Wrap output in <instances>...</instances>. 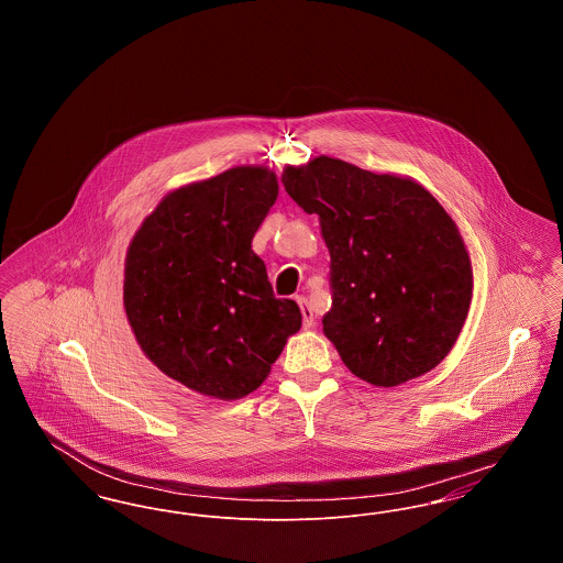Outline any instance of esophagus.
<instances>
[{"instance_id": "esophagus-1", "label": "esophagus", "mask_w": 563, "mask_h": 563, "mask_svg": "<svg viewBox=\"0 0 563 563\" xmlns=\"http://www.w3.org/2000/svg\"><path fill=\"white\" fill-rule=\"evenodd\" d=\"M297 303H299V310H301V317H303V327L310 329L314 324V312H312L308 299L306 297H297Z\"/></svg>"}]
</instances>
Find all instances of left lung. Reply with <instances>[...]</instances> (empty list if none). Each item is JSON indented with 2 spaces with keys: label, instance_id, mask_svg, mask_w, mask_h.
Instances as JSON below:
<instances>
[{
  "label": "left lung",
  "instance_id": "left-lung-1",
  "mask_svg": "<svg viewBox=\"0 0 563 563\" xmlns=\"http://www.w3.org/2000/svg\"><path fill=\"white\" fill-rule=\"evenodd\" d=\"M283 186L306 213L319 214L331 255L322 331L344 365L384 388L434 369L473 297L454 219L413 179L329 156L287 166Z\"/></svg>",
  "mask_w": 563,
  "mask_h": 563
}]
</instances>
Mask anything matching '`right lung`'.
Listing matches in <instances>:
<instances>
[{"mask_svg": "<svg viewBox=\"0 0 563 563\" xmlns=\"http://www.w3.org/2000/svg\"><path fill=\"white\" fill-rule=\"evenodd\" d=\"M278 196L266 166H236L162 198L126 253L124 310L162 374L213 399H242L301 327L274 297L251 242Z\"/></svg>", "mask_w": 563, "mask_h": 563, "instance_id": "1", "label": "right lung"}]
</instances>
